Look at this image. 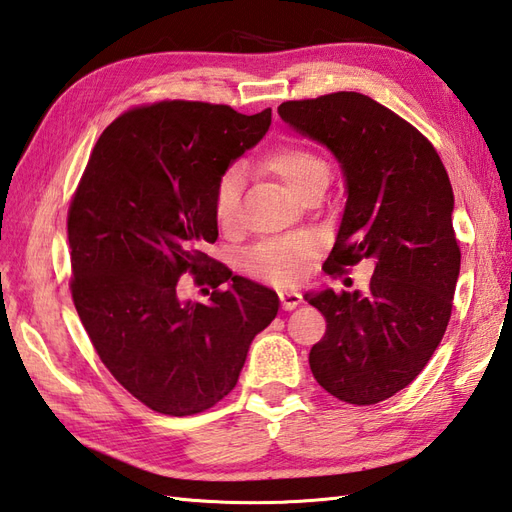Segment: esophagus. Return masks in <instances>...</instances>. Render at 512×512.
I'll return each instance as SVG.
<instances>
[{"label":"esophagus","mask_w":512,"mask_h":512,"mask_svg":"<svg viewBox=\"0 0 512 512\" xmlns=\"http://www.w3.org/2000/svg\"><path fill=\"white\" fill-rule=\"evenodd\" d=\"M279 299H281L283 310H294V307L303 301V296L296 290H281Z\"/></svg>","instance_id":"esophagus-1"}]
</instances>
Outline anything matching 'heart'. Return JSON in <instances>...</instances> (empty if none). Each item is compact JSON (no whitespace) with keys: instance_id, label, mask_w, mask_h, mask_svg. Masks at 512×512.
<instances>
[{"instance_id":"obj_1","label":"heart","mask_w":512,"mask_h":512,"mask_svg":"<svg viewBox=\"0 0 512 512\" xmlns=\"http://www.w3.org/2000/svg\"><path fill=\"white\" fill-rule=\"evenodd\" d=\"M261 168L275 174L290 187V192L303 198L312 189H325L329 181V163L310 146L299 141H281L261 157ZM242 194V170L237 165L224 170L211 196L213 218L220 227H231L237 216ZM312 244L305 237H277L251 248L242 259L248 275L272 285H294L303 277L307 259L312 257Z\"/></svg>"}]
</instances>
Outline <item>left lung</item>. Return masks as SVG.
<instances>
[{
	"mask_svg": "<svg viewBox=\"0 0 512 512\" xmlns=\"http://www.w3.org/2000/svg\"><path fill=\"white\" fill-rule=\"evenodd\" d=\"M279 115L334 152L347 178L323 270L340 277L362 259L375 264L364 294L305 296L327 323L312 373L336 399L373 406L406 388L445 336L460 272L449 176L421 130L364 93L290 100Z\"/></svg>",
	"mask_w": 512,
	"mask_h": 512,
	"instance_id": "left-lung-1",
	"label": "left lung"
}]
</instances>
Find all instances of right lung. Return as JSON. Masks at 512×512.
<instances>
[{
  "instance_id": "add662e5",
  "label": "right lung",
  "mask_w": 512,
  "mask_h": 512,
  "mask_svg": "<svg viewBox=\"0 0 512 512\" xmlns=\"http://www.w3.org/2000/svg\"><path fill=\"white\" fill-rule=\"evenodd\" d=\"M270 120V109L194 100L133 106L104 128L71 196V301L109 373L159 414L189 417L227 397L277 316L275 292L205 253L218 240V176ZM187 271L210 285L209 304L180 299Z\"/></svg>"
}]
</instances>
